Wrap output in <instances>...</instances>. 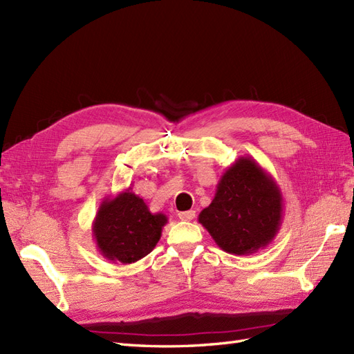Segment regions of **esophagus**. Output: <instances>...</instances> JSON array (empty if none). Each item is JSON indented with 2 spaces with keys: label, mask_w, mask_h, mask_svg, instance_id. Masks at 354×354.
Wrapping results in <instances>:
<instances>
[{
  "label": "esophagus",
  "mask_w": 354,
  "mask_h": 354,
  "mask_svg": "<svg viewBox=\"0 0 354 354\" xmlns=\"http://www.w3.org/2000/svg\"><path fill=\"white\" fill-rule=\"evenodd\" d=\"M178 216H179V220H183V221H192V220L194 218V216H196V211H184V212H179Z\"/></svg>",
  "instance_id": "1"
}]
</instances>
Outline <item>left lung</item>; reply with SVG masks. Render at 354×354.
I'll return each instance as SVG.
<instances>
[{
  "label": "left lung",
  "instance_id": "left-lung-1",
  "mask_svg": "<svg viewBox=\"0 0 354 354\" xmlns=\"http://www.w3.org/2000/svg\"><path fill=\"white\" fill-rule=\"evenodd\" d=\"M283 211V193L275 179L254 158L243 156L225 169L198 223L223 251L248 256L274 241Z\"/></svg>",
  "mask_w": 354,
  "mask_h": 354
}]
</instances>
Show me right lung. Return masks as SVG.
<instances>
[{"instance_id":"obj_1","label":"right lung","mask_w":354,"mask_h":354,"mask_svg":"<svg viewBox=\"0 0 354 354\" xmlns=\"http://www.w3.org/2000/svg\"><path fill=\"white\" fill-rule=\"evenodd\" d=\"M165 214H152L142 197L129 187L115 197H106L93 221V238L100 254L111 261L134 263L156 248Z\"/></svg>"}]
</instances>
